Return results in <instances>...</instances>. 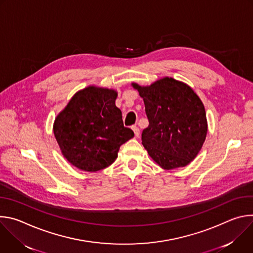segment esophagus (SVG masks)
<instances>
[{
    "label": "esophagus",
    "mask_w": 253,
    "mask_h": 253,
    "mask_svg": "<svg viewBox=\"0 0 253 253\" xmlns=\"http://www.w3.org/2000/svg\"><path fill=\"white\" fill-rule=\"evenodd\" d=\"M132 130H133L135 136H136V137H139V135H140V130H139V128H138L137 126H132Z\"/></svg>",
    "instance_id": "1"
}]
</instances>
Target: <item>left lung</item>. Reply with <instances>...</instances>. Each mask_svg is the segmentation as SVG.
<instances>
[{"mask_svg":"<svg viewBox=\"0 0 253 253\" xmlns=\"http://www.w3.org/2000/svg\"><path fill=\"white\" fill-rule=\"evenodd\" d=\"M145 104L149 125L142 144L163 169L188 165L199 153L207 134L204 105L187 84L164 77L150 86L132 83Z\"/></svg>","mask_w":253,"mask_h":253,"instance_id":"1","label":"left lung"}]
</instances>
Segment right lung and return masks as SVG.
Listing matches in <instances>:
<instances>
[{
	"label": "right lung",
	"instance_id": "add662e5",
	"mask_svg": "<svg viewBox=\"0 0 253 253\" xmlns=\"http://www.w3.org/2000/svg\"><path fill=\"white\" fill-rule=\"evenodd\" d=\"M117 92L89 86L78 91L55 119L53 131L63 156L75 167L95 172L111 165L120 146L134 136L115 105Z\"/></svg>",
	"mask_w": 253,
	"mask_h": 253
}]
</instances>
